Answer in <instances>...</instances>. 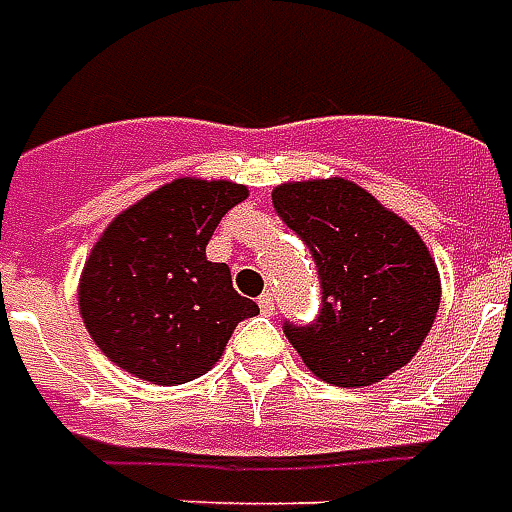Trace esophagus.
I'll return each instance as SVG.
<instances>
[{"label": "esophagus", "instance_id": "obj_1", "mask_svg": "<svg viewBox=\"0 0 512 512\" xmlns=\"http://www.w3.org/2000/svg\"><path fill=\"white\" fill-rule=\"evenodd\" d=\"M257 303H260V311H263L266 317H272V314H274V297H272V291H266V294H260V300H257Z\"/></svg>", "mask_w": 512, "mask_h": 512}]
</instances>
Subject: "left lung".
I'll return each mask as SVG.
<instances>
[{"label": "left lung", "mask_w": 512, "mask_h": 512, "mask_svg": "<svg viewBox=\"0 0 512 512\" xmlns=\"http://www.w3.org/2000/svg\"><path fill=\"white\" fill-rule=\"evenodd\" d=\"M272 203L320 274L317 320L283 326L311 374L360 388L414 360L442 297L436 263L414 226L345 178L274 186Z\"/></svg>", "instance_id": "obj_1"}]
</instances>
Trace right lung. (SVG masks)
Instances as JSON below:
<instances>
[{
  "mask_svg": "<svg viewBox=\"0 0 512 512\" xmlns=\"http://www.w3.org/2000/svg\"><path fill=\"white\" fill-rule=\"evenodd\" d=\"M232 181L178 178L115 218L79 280L81 320L104 357L152 385H184L221 360L257 303L206 260L221 218L246 201Z\"/></svg>",
  "mask_w": 512,
  "mask_h": 512,
  "instance_id": "right-lung-1",
  "label": "right lung"
}]
</instances>
